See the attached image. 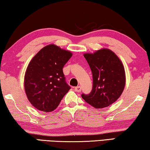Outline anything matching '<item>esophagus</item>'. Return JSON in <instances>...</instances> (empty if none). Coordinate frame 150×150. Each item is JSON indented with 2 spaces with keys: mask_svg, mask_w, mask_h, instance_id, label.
<instances>
[{
  "mask_svg": "<svg viewBox=\"0 0 150 150\" xmlns=\"http://www.w3.org/2000/svg\"><path fill=\"white\" fill-rule=\"evenodd\" d=\"M74 90H75L76 92H80L81 91V90H82V88H81V87L79 86H76V87L74 88Z\"/></svg>",
  "mask_w": 150,
  "mask_h": 150,
  "instance_id": "esophagus-1",
  "label": "esophagus"
}]
</instances>
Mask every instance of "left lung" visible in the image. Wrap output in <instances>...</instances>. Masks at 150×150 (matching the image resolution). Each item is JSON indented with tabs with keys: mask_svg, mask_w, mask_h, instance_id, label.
Instances as JSON below:
<instances>
[{
	"mask_svg": "<svg viewBox=\"0 0 150 150\" xmlns=\"http://www.w3.org/2000/svg\"><path fill=\"white\" fill-rule=\"evenodd\" d=\"M84 56L92 70L93 86L89 94H82V98L96 108L109 106L124 91L126 74L123 64L108 48L86 53Z\"/></svg>",
	"mask_w": 150,
	"mask_h": 150,
	"instance_id": "obj_1",
	"label": "left lung"
}]
</instances>
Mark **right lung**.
I'll return each mask as SVG.
<instances>
[{"instance_id": "right-lung-1", "label": "right lung", "mask_w": 150, "mask_h": 150, "mask_svg": "<svg viewBox=\"0 0 150 150\" xmlns=\"http://www.w3.org/2000/svg\"><path fill=\"white\" fill-rule=\"evenodd\" d=\"M70 51L55 45L42 48L32 59L24 76V89L29 102L40 111L54 110L70 89L62 68L72 57Z\"/></svg>"}]
</instances>
